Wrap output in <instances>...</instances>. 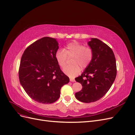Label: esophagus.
<instances>
[{"label": "esophagus", "mask_w": 135, "mask_h": 135, "mask_svg": "<svg viewBox=\"0 0 135 135\" xmlns=\"http://www.w3.org/2000/svg\"><path fill=\"white\" fill-rule=\"evenodd\" d=\"M70 81H73V82H74V81H75V79L72 78H70Z\"/></svg>", "instance_id": "obj_1"}]
</instances>
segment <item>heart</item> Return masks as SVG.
Segmentation results:
<instances>
[{
  "mask_svg": "<svg viewBox=\"0 0 135 135\" xmlns=\"http://www.w3.org/2000/svg\"><path fill=\"white\" fill-rule=\"evenodd\" d=\"M93 52L89 47H84L78 42L74 41L68 44L64 50H59L55 54V58L60 66L64 68L66 65L68 58L73 57L70 67L63 69V71L70 77L79 74L81 69L86 68L93 59Z\"/></svg>",
  "mask_w": 135,
  "mask_h": 135,
  "instance_id": "1",
  "label": "heart"
}]
</instances>
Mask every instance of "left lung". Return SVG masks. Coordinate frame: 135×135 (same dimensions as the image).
<instances>
[{"label":"left lung","mask_w":135,"mask_h":135,"mask_svg":"<svg viewBox=\"0 0 135 135\" xmlns=\"http://www.w3.org/2000/svg\"><path fill=\"white\" fill-rule=\"evenodd\" d=\"M88 44L93 50V59L81 75L75 78L83 87L75 93V97L85 103L95 102L105 96L117 75L116 60L111 48L97 38H91Z\"/></svg>","instance_id":"1"}]
</instances>
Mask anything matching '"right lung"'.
Listing matches in <instances>:
<instances>
[{"instance_id": "add662e5", "label": "right lung", "mask_w": 135, "mask_h": 135, "mask_svg": "<svg viewBox=\"0 0 135 135\" xmlns=\"http://www.w3.org/2000/svg\"><path fill=\"white\" fill-rule=\"evenodd\" d=\"M58 45L56 39L43 37L27 47L20 61V83L28 96L39 103H55L61 87L69 82L55 58Z\"/></svg>"}]
</instances>
